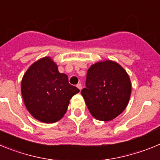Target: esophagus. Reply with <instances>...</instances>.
<instances>
[{"label":"esophagus","mask_w":160,"mask_h":160,"mask_svg":"<svg viewBox=\"0 0 160 160\" xmlns=\"http://www.w3.org/2000/svg\"><path fill=\"white\" fill-rule=\"evenodd\" d=\"M77 87L79 89V90H82V86L81 83H78V84L77 85Z\"/></svg>","instance_id":"obj_1"}]
</instances>
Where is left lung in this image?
Returning a JSON list of instances; mask_svg holds the SVG:
<instances>
[{
    "label": "left lung",
    "instance_id": "8db88e82",
    "mask_svg": "<svg viewBox=\"0 0 160 160\" xmlns=\"http://www.w3.org/2000/svg\"><path fill=\"white\" fill-rule=\"evenodd\" d=\"M87 88L81 94L94 118L111 121L122 114L129 102L131 83L128 73L116 62H98L89 68Z\"/></svg>",
    "mask_w": 160,
    "mask_h": 160
}]
</instances>
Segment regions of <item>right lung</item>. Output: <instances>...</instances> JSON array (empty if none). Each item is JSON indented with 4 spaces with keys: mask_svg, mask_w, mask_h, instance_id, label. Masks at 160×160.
Returning <instances> with one entry per match:
<instances>
[{
    "mask_svg": "<svg viewBox=\"0 0 160 160\" xmlns=\"http://www.w3.org/2000/svg\"><path fill=\"white\" fill-rule=\"evenodd\" d=\"M21 90L28 111L45 123L62 118L70 98L79 92L69 83L66 73H59L50 57L42 58L29 66L22 78Z\"/></svg>",
    "mask_w": 160,
    "mask_h": 160,
    "instance_id": "add662e5",
    "label": "right lung"
}]
</instances>
